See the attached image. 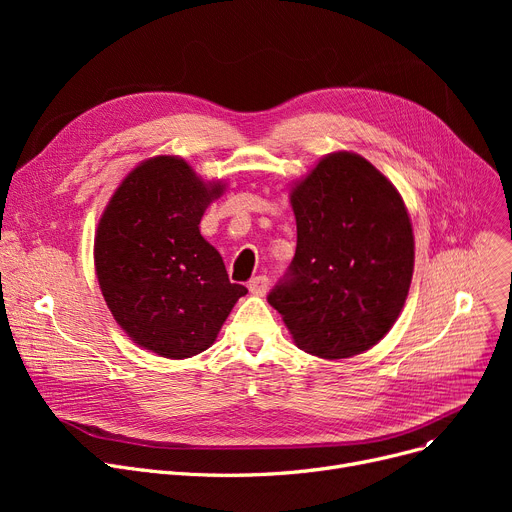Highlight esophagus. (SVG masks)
<instances>
[{
    "label": "esophagus",
    "mask_w": 512,
    "mask_h": 512,
    "mask_svg": "<svg viewBox=\"0 0 512 512\" xmlns=\"http://www.w3.org/2000/svg\"><path fill=\"white\" fill-rule=\"evenodd\" d=\"M247 286H249V290H251L253 294H259V297H263V294L267 292V288H270V278L263 276V274H259V276L251 278Z\"/></svg>",
    "instance_id": "1"
}]
</instances>
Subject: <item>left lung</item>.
<instances>
[{
    "label": "left lung",
    "mask_w": 512,
    "mask_h": 512,
    "mask_svg": "<svg viewBox=\"0 0 512 512\" xmlns=\"http://www.w3.org/2000/svg\"><path fill=\"white\" fill-rule=\"evenodd\" d=\"M297 253L267 294L301 351L346 359L378 344L405 305L415 242L392 182L355 153H332L290 195Z\"/></svg>",
    "instance_id": "8db88e82"
}]
</instances>
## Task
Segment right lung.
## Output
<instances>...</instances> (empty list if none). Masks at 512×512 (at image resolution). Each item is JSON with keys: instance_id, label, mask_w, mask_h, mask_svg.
Here are the masks:
<instances>
[{"instance_id": "right-lung-1", "label": "right lung", "mask_w": 512, "mask_h": 512, "mask_svg": "<svg viewBox=\"0 0 512 512\" xmlns=\"http://www.w3.org/2000/svg\"><path fill=\"white\" fill-rule=\"evenodd\" d=\"M222 188L199 180L184 159L159 155L124 178L101 215L95 270L103 299L122 330L161 357L205 351L247 294L199 232Z\"/></svg>"}]
</instances>
